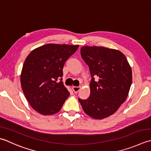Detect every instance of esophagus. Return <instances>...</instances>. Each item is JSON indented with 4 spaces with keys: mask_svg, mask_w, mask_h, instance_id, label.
<instances>
[{
    "mask_svg": "<svg viewBox=\"0 0 151 151\" xmlns=\"http://www.w3.org/2000/svg\"><path fill=\"white\" fill-rule=\"evenodd\" d=\"M72 89L75 93H77L78 91L81 90V87L80 86H73Z\"/></svg>",
    "mask_w": 151,
    "mask_h": 151,
    "instance_id": "1",
    "label": "esophagus"
}]
</instances>
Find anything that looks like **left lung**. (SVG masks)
<instances>
[{
	"mask_svg": "<svg viewBox=\"0 0 151 151\" xmlns=\"http://www.w3.org/2000/svg\"><path fill=\"white\" fill-rule=\"evenodd\" d=\"M81 54L92 78L90 97L78 101L88 116L103 119L114 114L128 97L132 82L131 67L126 56L117 50L85 46ZM96 77L98 81H95Z\"/></svg>",
	"mask_w": 151,
	"mask_h": 151,
	"instance_id": "left-lung-1",
	"label": "left lung"
}]
</instances>
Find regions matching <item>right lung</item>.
I'll use <instances>...</instances> for the list:
<instances>
[{"instance_id": "right-lung-1", "label": "right lung", "mask_w": 151, "mask_h": 151, "mask_svg": "<svg viewBox=\"0 0 151 151\" xmlns=\"http://www.w3.org/2000/svg\"><path fill=\"white\" fill-rule=\"evenodd\" d=\"M78 47L47 44L35 48L26 58L21 73V85L27 100L38 113H57L69 96V91L60 78L63 75L65 63Z\"/></svg>"}]
</instances>
